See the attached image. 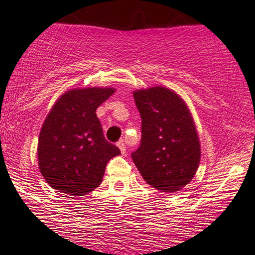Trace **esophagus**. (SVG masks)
Returning a JSON list of instances; mask_svg holds the SVG:
<instances>
[{
    "mask_svg": "<svg viewBox=\"0 0 255 255\" xmlns=\"http://www.w3.org/2000/svg\"><path fill=\"white\" fill-rule=\"evenodd\" d=\"M118 147L120 148V150H121L122 154H126V144H125V142H124V140L119 141V142H118Z\"/></svg>",
    "mask_w": 255,
    "mask_h": 255,
    "instance_id": "1",
    "label": "esophagus"
}]
</instances>
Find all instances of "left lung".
<instances>
[{"mask_svg": "<svg viewBox=\"0 0 255 255\" xmlns=\"http://www.w3.org/2000/svg\"><path fill=\"white\" fill-rule=\"evenodd\" d=\"M133 95L142 137L131 159L148 185L162 193L178 192L194 178L201 157L192 113L166 87L137 89Z\"/></svg>", "mask_w": 255, "mask_h": 255, "instance_id": "left-lung-1", "label": "left lung"}]
</instances>
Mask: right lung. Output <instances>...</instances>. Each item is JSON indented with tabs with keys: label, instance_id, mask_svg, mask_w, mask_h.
Segmentation results:
<instances>
[{
	"label": "right lung",
	"instance_id": "obj_1",
	"mask_svg": "<svg viewBox=\"0 0 255 255\" xmlns=\"http://www.w3.org/2000/svg\"><path fill=\"white\" fill-rule=\"evenodd\" d=\"M115 89L74 88L63 93L42 125L37 144L38 168L51 188L82 196L94 191L108 161L121 154L105 138L96 109Z\"/></svg>",
	"mask_w": 255,
	"mask_h": 255
}]
</instances>
